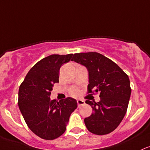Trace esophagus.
Masks as SVG:
<instances>
[{
    "instance_id": "esophagus-1",
    "label": "esophagus",
    "mask_w": 150,
    "mask_h": 150,
    "mask_svg": "<svg viewBox=\"0 0 150 150\" xmlns=\"http://www.w3.org/2000/svg\"><path fill=\"white\" fill-rule=\"evenodd\" d=\"M77 103H78V108H80V107L82 106V105H85V101H83V100H78V101H77Z\"/></svg>"
}]
</instances>
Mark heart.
Returning a JSON list of instances; mask_svg holds the SVG:
<instances>
[{
	"mask_svg": "<svg viewBox=\"0 0 150 150\" xmlns=\"http://www.w3.org/2000/svg\"><path fill=\"white\" fill-rule=\"evenodd\" d=\"M70 93L72 95H73V96H76V95H78L79 94L78 89L77 88H75V87H73V88H72L71 89H70Z\"/></svg>",
	"mask_w": 150,
	"mask_h": 150,
	"instance_id": "b5f03b06",
	"label": "heart"
}]
</instances>
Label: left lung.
Here are the masks:
<instances>
[{"label": "left lung", "mask_w": 150, "mask_h": 150, "mask_svg": "<svg viewBox=\"0 0 150 150\" xmlns=\"http://www.w3.org/2000/svg\"><path fill=\"white\" fill-rule=\"evenodd\" d=\"M71 60L88 69V93H100L98 103L85 101L93 110L84 120L87 129L98 135L109 134L126 114L131 95L129 77L112 60L96 52L75 53Z\"/></svg>", "instance_id": "obj_1"}]
</instances>
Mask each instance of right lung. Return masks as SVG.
I'll use <instances>...</instances> for the list:
<instances>
[{
    "label": "right lung",
    "mask_w": 150,
    "mask_h": 150,
    "mask_svg": "<svg viewBox=\"0 0 150 150\" xmlns=\"http://www.w3.org/2000/svg\"><path fill=\"white\" fill-rule=\"evenodd\" d=\"M72 55H51L42 59L30 70L19 88V109L30 129L42 139L51 140L61 136L78 107L72 98L60 101L50 98L54 83L59 82L60 67Z\"/></svg>",
    "instance_id": "right-lung-1"
}]
</instances>
